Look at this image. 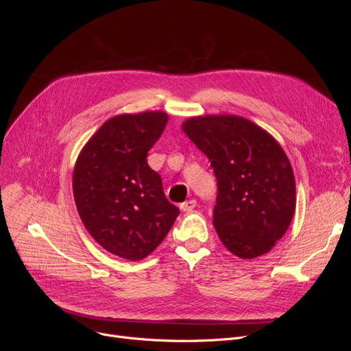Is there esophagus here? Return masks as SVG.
<instances>
[{"label":"esophagus","mask_w":351,"mask_h":351,"mask_svg":"<svg viewBox=\"0 0 351 351\" xmlns=\"http://www.w3.org/2000/svg\"><path fill=\"white\" fill-rule=\"evenodd\" d=\"M195 206H196V200H195V199H191V200H188V202H183V204L180 205V209H182L183 212L191 213V212L195 209Z\"/></svg>","instance_id":"1"}]
</instances>
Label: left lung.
<instances>
[{
    "label": "left lung",
    "instance_id": "left-lung-1",
    "mask_svg": "<svg viewBox=\"0 0 351 351\" xmlns=\"http://www.w3.org/2000/svg\"><path fill=\"white\" fill-rule=\"evenodd\" d=\"M182 129L217 179L213 226L220 241L241 259L270 252L296 209V182L279 142L237 115L193 117Z\"/></svg>",
    "mask_w": 351,
    "mask_h": 351
}]
</instances>
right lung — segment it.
<instances>
[{
    "instance_id": "1",
    "label": "right lung",
    "mask_w": 351,
    "mask_h": 351,
    "mask_svg": "<svg viewBox=\"0 0 351 351\" xmlns=\"http://www.w3.org/2000/svg\"><path fill=\"white\" fill-rule=\"evenodd\" d=\"M166 123L163 110L110 118L73 166V199L84 226L98 245L126 261L151 254L179 215L146 162Z\"/></svg>"
}]
</instances>
